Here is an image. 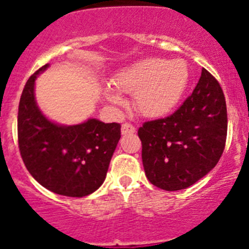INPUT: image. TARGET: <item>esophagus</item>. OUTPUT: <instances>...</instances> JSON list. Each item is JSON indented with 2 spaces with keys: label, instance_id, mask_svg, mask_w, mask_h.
I'll return each instance as SVG.
<instances>
[{
  "label": "esophagus",
  "instance_id": "1",
  "mask_svg": "<svg viewBox=\"0 0 249 249\" xmlns=\"http://www.w3.org/2000/svg\"><path fill=\"white\" fill-rule=\"evenodd\" d=\"M121 132H122V135H131V133H135L136 128H135V126L132 124V123L126 122V123H123V124H122Z\"/></svg>",
  "mask_w": 249,
  "mask_h": 249
}]
</instances>
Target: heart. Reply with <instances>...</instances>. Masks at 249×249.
Segmentation results:
<instances>
[{
	"mask_svg": "<svg viewBox=\"0 0 249 249\" xmlns=\"http://www.w3.org/2000/svg\"><path fill=\"white\" fill-rule=\"evenodd\" d=\"M191 80L188 63L181 58H147L118 72L113 85L120 91L135 93V106L146 117H163L179 105ZM113 89H105L106 98L121 106L123 97Z\"/></svg>",
	"mask_w": 249,
	"mask_h": 249,
	"instance_id": "1",
	"label": "heart"
}]
</instances>
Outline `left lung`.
<instances>
[{
    "instance_id": "8db88e82",
    "label": "left lung",
    "mask_w": 249,
    "mask_h": 249,
    "mask_svg": "<svg viewBox=\"0 0 249 249\" xmlns=\"http://www.w3.org/2000/svg\"><path fill=\"white\" fill-rule=\"evenodd\" d=\"M227 123L221 86L202 68L196 89L177 111L138 128L148 181L164 191L184 190L199 181L218 163Z\"/></svg>"
}]
</instances>
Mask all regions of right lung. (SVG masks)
<instances>
[{"mask_svg": "<svg viewBox=\"0 0 249 249\" xmlns=\"http://www.w3.org/2000/svg\"><path fill=\"white\" fill-rule=\"evenodd\" d=\"M26 82L17 117L18 148L31 176L57 195L85 197L105 181L121 138L120 123L91 118L76 126H58L41 113L35 101V80Z\"/></svg>", "mask_w": 249, "mask_h": 249, "instance_id": "add662e5", "label": "right lung"}]
</instances>
